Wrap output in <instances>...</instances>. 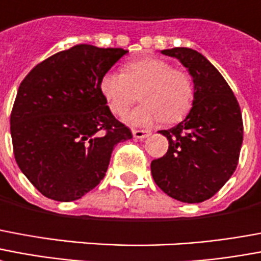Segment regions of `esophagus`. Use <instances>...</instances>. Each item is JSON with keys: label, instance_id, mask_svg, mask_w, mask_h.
Segmentation results:
<instances>
[{"label": "esophagus", "instance_id": "34e87169", "mask_svg": "<svg viewBox=\"0 0 261 261\" xmlns=\"http://www.w3.org/2000/svg\"><path fill=\"white\" fill-rule=\"evenodd\" d=\"M149 134L150 131L148 130H133V136L136 137V138H140V140H144V138H146Z\"/></svg>", "mask_w": 261, "mask_h": 261}]
</instances>
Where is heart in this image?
Segmentation results:
<instances>
[{
    "instance_id": "b5f03b06",
    "label": "heart",
    "mask_w": 261,
    "mask_h": 261,
    "mask_svg": "<svg viewBox=\"0 0 261 261\" xmlns=\"http://www.w3.org/2000/svg\"><path fill=\"white\" fill-rule=\"evenodd\" d=\"M102 95L113 115L124 116L141 91V103L125 120L133 125L158 121L177 123L184 119L194 102V83L182 69L159 58L128 62L123 71H106L99 83Z\"/></svg>"
}]
</instances>
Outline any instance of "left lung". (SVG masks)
I'll use <instances>...</instances> for the list:
<instances>
[{
	"instance_id": "left-lung-1",
	"label": "left lung",
	"mask_w": 261,
	"mask_h": 261,
	"mask_svg": "<svg viewBox=\"0 0 261 261\" xmlns=\"http://www.w3.org/2000/svg\"><path fill=\"white\" fill-rule=\"evenodd\" d=\"M177 58L194 79L188 116L170 130L159 131L169 149L152 160L150 171L160 190L184 203H199L221 190L238 166L244 140L241 108L220 71L191 48L163 49Z\"/></svg>"
}]
</instances>
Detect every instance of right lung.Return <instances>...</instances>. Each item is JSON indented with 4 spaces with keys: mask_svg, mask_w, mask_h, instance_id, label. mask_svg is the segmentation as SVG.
<instances>
[{
    "mask_svg": "<svg viewBox=\"0 0 261 261\" xmlns=\"http://www.w3.org/2000/svg\"><path fill=\"white\" fill-rule=\"evenodd\" d=\"M125 54L79 44L38 63L20 83L11 113L13 155L44 196L80 199L105 177L113 148L133 138L99 88Z\"/></svg>",
    "mask_w": 261,
    "mask_h": 261,
    "instance_id": "obj_1",
    "label": "right lung"
}]
</instances>
